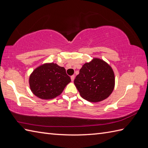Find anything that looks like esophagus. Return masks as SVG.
<instances>
[{
	"label": "esophagus",
	"instance_id": "34e87169",
	"mask_svg": "<svg viewBox=\"0 0 148 148\" xmlns=\"http://www.w3.org/2000/svg\"><path fill=\"white\" fill-rule=\"evenodd\" d=\"M74 78H75V76H74V75H73V76H72L71 77V81H74Z\"/></svg>",
	"mask_w": 148,
	"mask_h": 148
}]
</instances>
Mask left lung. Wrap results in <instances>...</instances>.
I'll return each instance as SVG.
<instances>
[{
  "instance_id": "left-lung-1",
  "label": "left lung",
  "mask_w": 148,
  "mask_h": 148,
  "mask_svg": "<svg viewBox=\"0 0 148 148\" xmlns=\"http://www.w3.org/2000/svg\"><path fill=\"white\" fill-rule=\"evenodd\" d=\"M74 83L82 98L99 102L112 93L115 85L114 73L106 62L93 58L83 65Z\"/></svg>"
}]
</instances>
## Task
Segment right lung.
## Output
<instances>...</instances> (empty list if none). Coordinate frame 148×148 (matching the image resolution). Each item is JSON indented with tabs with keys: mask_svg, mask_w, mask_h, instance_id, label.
<instances>
[{
	"mask_svg": "<svg viewBox=\"0 0 148 148\" xmlns=\"http://www.w3.org/2000/svg\"><path fill=\"white\" fill-rule=\"evenodd\" d=\"M71 81L65 68L51 62L40 65L34 69L30 75L29 83L30 90L36 97L49 100L60 95Z\"/></svg>",
	"mask_w": 148,
	"mask_h": 148,
	"instance_id": "obj_1",
	"label": "right lung"
}]
</instances>
